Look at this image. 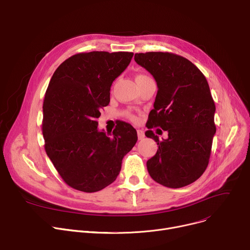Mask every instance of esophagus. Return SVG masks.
Wrapping results in <instances>:
<instances>
[{
	"label": "esophagus",
	"mask_w": 250,
	"mask_h": 250,
	"mask_svg": "<svg viewBox=\"0 0 250 250\" xmlns=\"http://www.w3.org/2000/svg\"><path fill=\"white\" fill-rule=\"evenodd\" d=\"M137 135H138V139H139V140L144 139V137H145V135H144V131H143V130H141V129H138V130H137Z\"/></svg>",
	"instance_id": "esophagus-1"
}]
</instances>
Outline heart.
<instances>
[{"instance_id":"heart-1","label":"heart","mask_w":250,"mask_h":250,"mask_svg":"<svg viewBox=\"0 0 250 250\" xmlns=\"http://www.w3.org/2000/svg\"><path fill=\"white\" fill-rule=\"evenodd\" d=\"M142 76H143V75H139V76H137V77H142ZM128 116H129V118H131V119H135L134 116H132V115H130V114H129Z\"/></svg>"}]
</instances>
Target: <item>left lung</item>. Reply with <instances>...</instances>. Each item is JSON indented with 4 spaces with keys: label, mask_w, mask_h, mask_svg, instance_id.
I'll return each mask as SVG.
<instances>
[{
    "label": "left lung",
    "mask_w": 250,
    "mask_h": 250,
    "mask_svg": "<svg viewBox=\"0 0 250 250\" xmlns=\"http://www.w3.org/2000/svg\"><path fill=\"white\" fill-rule=\"evenodd\" d=\"M134 60L151 73L158 87L146 126L168 133L159 141L152 130L145 132L158 145L146 163L147 170L165 187L188 186L206 170L216 133V107L208 82L194 63L177 54L136 53Z\"/></svg>",
    "instance_id": "8db88e82"
}]
</instances>
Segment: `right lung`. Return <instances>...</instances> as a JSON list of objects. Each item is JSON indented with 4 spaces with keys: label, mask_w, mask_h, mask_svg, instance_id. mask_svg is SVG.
<instances>
[{
    "label": "right lung",
    "mask_w": 250,
    "mask_h": 250,
    "mask_svg": "<svg viewBox=\"0 0 250 250\" xmlns=\"http://www.w3.org/2000/svg\"><path fill=\"white\" fill-rule=\"evenodd\" d=\"M132 57V52L75 54L49 82L43 102L44 147L62 180L81 192L94 193L111 185L137 141L136 130L126 122L109 136L98 129L97 121L100 110L110 103L112 83Z\"/></svg>",
    "instance_id": "add662e5"
}]
</instances>
